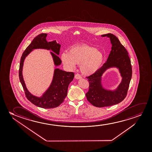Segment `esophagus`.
<instances>
[{
    "mask_svg": "<svg viewBox=\"0 0 152 152\" xmlns=\"http://www.w3.org/2000/svg\"><path fill=\"white\" fill-rule=\"evenodd\" d=\"M75 78L76 79H81L82 77H81L80 75H79V74H76L75 75Z\"/></svg>",
    "mask_w": 152,
    "mask_h": 152,
    "instance_id": "34e87169",
    "label": "esophagus"
}]
</instances>
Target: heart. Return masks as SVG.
Returning a JSON list of instances; mask_svg holds the SVG:
<instances>
[{
  "instance_id": "heart-1",
  "label": "heart",
  "mask_w": 152,
  "mask_h": 152,
  "mask_svg": "<svg viewBox=\"0 0 152 152\" xmlns=\"http://www.w3.org/2000/svg\"><path fill=\"white\" fill-rule=\"evenodd\" d=\"M63 64L71 69H75L76 64L80 65L81 73L90 75L95 73L102 66L104 55L102 51L87 45L71 47L67 53L61 54Z\"/></svg>"
}]
</instances>
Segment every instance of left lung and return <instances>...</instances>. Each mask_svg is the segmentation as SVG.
Here are the masks:
<instances>
[{
    "mask_svg": "<svg viewBox=\"0 0 152 152\" xmlns=\"http://www.w3.org/2000/svg\"><path fill=\"white\" fill-rule=\"evenodd\" d=\"M102 36L110 38L112 50L107 61L102 66L93 74L86 77L89 87L86 96L92 105L98 107L112 106L123 101L127 96L132 77L131 60L124 46L112 34H104ZM113 66L119 68L123 79L118 89L112 92L102 87L101 76L106 69Z\"/></svg>",
    "mask_w": 152,
    "mask_h": 152,
    "instance_id": "obj_1",
    "label": "left lung"
}]
</instances>
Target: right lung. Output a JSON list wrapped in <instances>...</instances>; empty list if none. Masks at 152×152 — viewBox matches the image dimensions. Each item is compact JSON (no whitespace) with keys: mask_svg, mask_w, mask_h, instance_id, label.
Listing matches in <instances>:
<instances>
[{"mask_svg":"<svg viewBox=\"0 0 152 152\" xmlns=\"http://www.w3.org/2000/svg\"><path fill=\"white\" fill-rule=\"evenodd\" d=\"M47 34H40L34 38L29 46L26 48L21 56L19 67V76L25 96L27 99L36 106L44 108H52L56 107L62 103L67 96L69 84L72 81L74 77L73 72H67L58 69L54 70V76L51 84L47 91L41 98L31 95L27 90L25 86L22 76L23 62L25 57L35 49H46L51 50V52L54 60V64L58 66L61 64V60L58 56L60 53L61 45L57 44L56 40L48 42L46 40Z\"/></svg>","mask_w":152,"mask_h":152,"instance_id":"1","label":"right lung"}]
</instances>
